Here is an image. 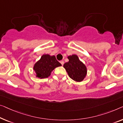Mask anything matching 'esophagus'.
<instances>
[{
    "label": "esophagus",
    "mask_w": 123,
    "mask_h": 123,
    "mask_svg": "<svg viewBox=\"0 0 123 123\" xmlns=\"http://www.w3.org/2000/svg\"><path fill=\"white\" fill-rule=\"evenodd\" d=\"M60 63H61V64L62 66L63 65V64H64V61H60Z\"/></svg>",
    "instance_id": "34e87169"
}]
</instances>
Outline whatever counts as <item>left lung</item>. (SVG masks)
<instances>
[{"instance_id":"8db88e82","label":"left lung","mask_w":123,"mask_h":123,"mask_svg":"<svg viewBox=\"0 0 123 123\" xmlns=\"http://www.w3.org/2000/svg\"><path fill=\"white\" fill-rule=\"evenodd\" d=\"M67 58L69 61L64 64L63 67L69 77L74 81L82 82L87 76V69L86 65L79 59L77 55L68 56Z\"/></svg>"}]
</instances>
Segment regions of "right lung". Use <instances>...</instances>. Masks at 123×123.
Listing matches in <instances>:
<instances>
[{
    "mask_svg": "<svg viewBox=\"0 0 123 123\" xmlns=\"http://www.w3.org/2000/svg\"><path fill=\"white\" fill-rule=\"evenodd\" d=\"M61 66V64L56 60L54 55L45 54L34 64L33 70L36 73V77L43 79L49 77L55 68Z\"/></svg>",
    "mask_w": 123,
    "mask_h": 123,
    "instance_id": "1",
    "label": "right lung"
}]
</instances>
